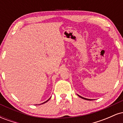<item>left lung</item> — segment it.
<instances>
[{
  "label": "left lung",
  "mask_w": 123,
  "mask_h": 123,
  "mask_svg": "<svg viewBox=\"0 0 123 123\" xmlns=\"http://www.w3.org/2000/svg\"><path fill=\"white\" fill-rule=\"evenodd\" d=\"M79 96V97H80V98H81L82 99H86V100H88V101H91V100L92 99H87V98H83V97H81V96H80V95H77Z\"/></svg>",
  "instance_id": "8db88e82"
}]
</instances>
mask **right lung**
<instances>
[{"instance_id": "add662e5", "label": "right lung", "mask_w": 123, "mask_h": 123, "mask_svg": "<svg viewBox=\"0 0 123 123\" xmlns=\"http://www.w3.org/2000/svg\"><path fill=\"white\" fill-rule=\"evenodd\" d=\"M48 99V100H47V101H46V102H43V103H42V104H44V103H46V102H47V101H49V99Z\"/></svg>"}]
</instances>
